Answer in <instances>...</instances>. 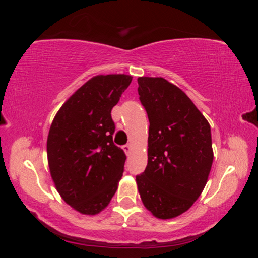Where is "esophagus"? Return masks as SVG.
Returning a JSON list of instances; mask_svg holds the SVG:
<instances>
[{
	"instance_id": "34e87169",
	"label": "esophagus",
	"mask_w": 258,
	"mask_h": 258,
	"mask_svg": "<svg viewBox=\"0 0 258 258\" xmlns=\"http://www.w3.org/2000/svg\"><path fill=\"white\" fill-rule=\"evenodd\" d=\"M123 150L125 151L126 155H128L130 152H131V150H132V147H131V145H126V146L123 147Z\"/></svg>"
}]
</instances>
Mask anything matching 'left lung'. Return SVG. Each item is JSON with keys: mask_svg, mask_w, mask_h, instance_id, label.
Segmentation results:
<instances>
[{"mask_svg": "<svg viewBox=\"0 0 258 258\" xmlns=\"http://www.w3.org/2000/svg\"><path fill=\"white\" fill-rule=\"evenodd\" d=\"M149 118L148 164L137 176L145 207L160 220L189 209L202 195L214 154L211 126L190 98L163 77H139Z\"/></svg>", "mask_w": 258, "mask_h": 258, "instance_id": "1", "label": "left lung"}]
</instances>
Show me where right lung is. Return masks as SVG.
Returning <instances> with one entry per match:
<instances>
[{"instance_id": "right-lung-1", "label": "right lung", "mask_w": 258, "mask_h": 258, "mask_svg": "<svg viewBox=\"0 0 258 258\" xmlns=\"http://www.w3.org/2000/svg\"><path fill=\"white\" fill-rule=\"evenodd\" d=\"M132 82L125 74L98 75L56 112L47 135L50 174L64 203L97 215L116 194L126 156L112 141L111 109Z\"/></svg>"}]
</instances>
